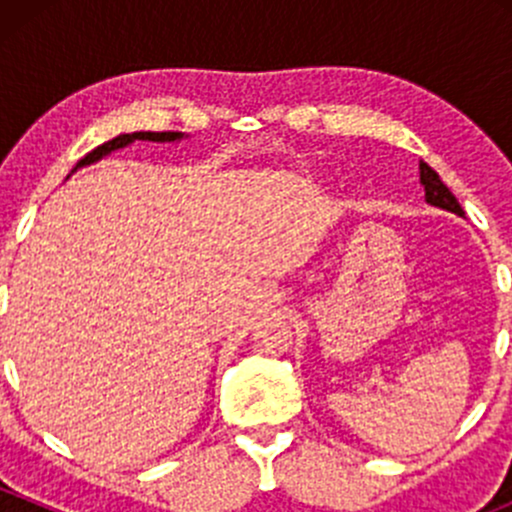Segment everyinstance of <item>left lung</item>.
I'll return each instance as SVG.
<instances>
[{
  "label": "left lung",
  "instance_id": "obj_1",
  "mask_svg": "<svg viewBox=\"0 0 512 512\" xmlns=\"http://www.w3.org/2000/svg\"><path fill=\"white\" fill-rule=\"evenodd\" d=\"M421 185L426 188L428 203L436 205V208L451 210V213H456V215H463V208H461V203L456 200V195H453L451 190L443 185V180L438 178L436 170H433L428 163H423V160H421Z\"/></svg>",
  "mask_w": 512,
  "mask_h": 512
}]
</instances>
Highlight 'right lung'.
Segmentation results:
<instances>
[{"instance_id":"1","label":"right lung","mask_w":512,"mask_h":512,"mask_svg":"<svg viewBox=\"0 0 512 512\" xmlns=\"http://www.w3.org/2000/svg\"><path fill=\"white\" fill-rule=\"evenodd\" d=\"M175 138H180V133H175V131H163V133H156V131L123 133V136H116V138H113V141H106V143H103V146H98L91 153H86V156L79 160V165L94 163V160L103 158V156H106V153L116 151V148L128 146V143H133V141H175Z\"/></svg>"}]
</instances>
